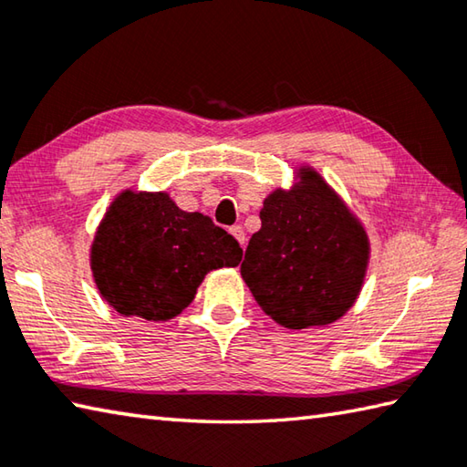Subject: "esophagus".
<instances>
[{"instance_id":"esophagus-1","label":"esophagus","mask_w":467,"mask_h":467,"mask_svg":"<svg viewBox=\"0 0 467 467\" xmlns=\"http://www.w3.org/2000/svg\"><path fill=\"white\" fill-rule=\"evenodd\" d=\"M231 234L234 236L236 241L241 243V247H244V241H247V239H244V231H243V226H241V224H234V226H231Z\"/></svg>"}]
</instances>
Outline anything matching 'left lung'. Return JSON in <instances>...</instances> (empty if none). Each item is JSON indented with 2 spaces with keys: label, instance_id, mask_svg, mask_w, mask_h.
Listing matches in <instances>:
<instances>
[{
  "label": "left lung",
  "instance_id": "left-lung-1",
  "mask_svg": "<svg viewBox=\"0 0 467 467\" xmlns=\"http://www.w3.org/2000/svg\"><path fill=\"white\" fill-rule=\"evenodd\" d=\"M302 185L263 202L243 279L253 298L287 328L328 325L361 290L368 236L320 175L302 169Z\"/></svg>",
  "mask_w": 467,
  "mask_h": 467
}]
</instances>
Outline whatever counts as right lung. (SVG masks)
Instances as JSON below:
<instances>
[{
	"label": "right lung",
	"instance_id": "add662e5",
	"mask_svg": "<svg viewBox=\"0 0 467 467\" xmlns=\"http://www.w3.org/2000/svg\"><path fill=\"white\" fill-rule=\"evenodd\" d=\"M241 244L200 212L167 193L124 192L91 247L98 290L124 317L169 320L188 306L210 269L234 267Z\"/></svg>",
	"mask_w": 467,
	"mask_h": 467
}]
</instances>
